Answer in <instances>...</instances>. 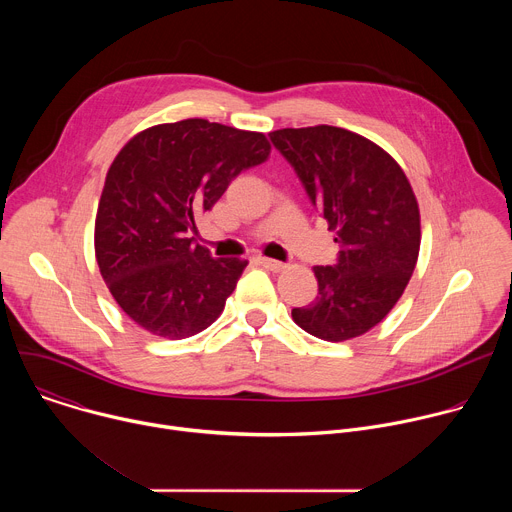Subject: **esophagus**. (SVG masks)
<instances>
[{
	"instance_id": "34e87169",
	"label": "esophagus",
	"mask_w": 512,
	"mask_h": 512,
	"mask_svg": "<svg viewBox=\"0 0 512 512\" xmlns=\"http://www.w3.org/2000/svg\"><path fill=\"white\" fill-rule=\"evenodd\" d=\"M259 265H263L267 271H273V273H279L285 269V265L281 261H275V259H269V257H259L257 259Z\"/></svg>"
}]
</instances>
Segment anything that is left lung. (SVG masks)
Instances as JSON below:
<instances>
[{
    "instance_id": "1",
    "label": "left lung",
    "mask_w": 512,
    "mask_h": 512,
    "mask_svg": "<svg viewBox=\"0 0 512 512\" xmlns=\"http://www.w3.org/2000/svg\"><path fill=\"white\" fill-rule=\"evenodd\" d=\"M334 231L336 265H318V296L291 310L308 334L344 342L375 328L413 275L421 221L401 166L371 139L314 125L269 133Z\"/></svg>"
}]
</instances>
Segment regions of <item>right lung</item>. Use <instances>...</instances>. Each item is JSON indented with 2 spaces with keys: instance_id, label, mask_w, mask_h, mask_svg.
Here are the masks:
<instances>
[{
  "instance_id": "obj_1",
  "label": "right lung",
  "mask_w": 512,
  "mask_h": 512,
  "mask_svg": "<svg viewBox=\"0 0 512 512\" xmlns=\"http://www.w3.org/2000/svg\"><path fill=\"white\" fill-rule=\"evenodd\" d=\"M259 131L184 119L133 135L115 156L95 218V257L119 308L143 330L180 340L225 310L245 259H212L196 216L267 160Z\"/></svg>"
}]
</instances>
